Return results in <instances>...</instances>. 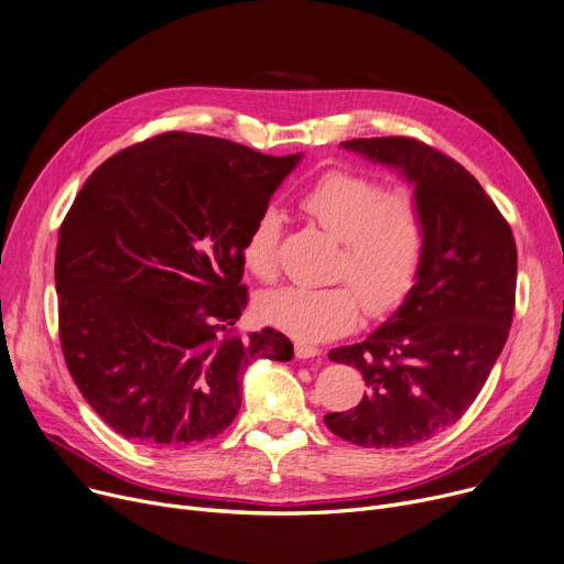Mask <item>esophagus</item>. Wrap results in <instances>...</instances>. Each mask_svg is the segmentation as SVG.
I'll use <instances>...</instances> for the list:
<instances>
[{
  "label": "esophagus",
  "mask_w": 564,
  "mask_h": 564,
  "mask_svg": "<svg viewBox=\"0 0 564 564\" xmlns=\"http://www.w3.org/2000/svg\"><path fill=\"white\" fill-rule=\"evenodd\" d=\"M321 350L316 348V345H310V343H295V357L297 359H314L318 357Z\"/></svg>",
  "instance_id": "esophagus-1"
}]
</instances>
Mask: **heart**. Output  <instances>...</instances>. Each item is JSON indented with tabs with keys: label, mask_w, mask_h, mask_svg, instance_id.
<instances>
[{
	"label": "heart",
	"mask_w": 564,
	"mask_h": 564,
	"mask_svg": "<svg viewBox=\"0 0 564 564\" xmlns=\"http://www.w3.org/2000/svg\"><path fill=\"white\" fill-rule=\"evenodd\" d=\"M314 224L338 239L334 275L350 284L284 286L259 300V314L300 340L350 332L361 314L395 310L411 291L426 243L424 212L411 192H388L370 178L329 171L300 198ZM282 216L267 207L243 241L246 269L264 282L278 273Z\"/></svg>",
	"instance_id": "1"
}]
</instances>
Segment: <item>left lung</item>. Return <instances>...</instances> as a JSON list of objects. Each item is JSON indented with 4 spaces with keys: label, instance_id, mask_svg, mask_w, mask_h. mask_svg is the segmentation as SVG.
<instances>
[{
    "label": "left lung",
    "instance_id": "8db88e82",
    "mask_svg": "<svg viewBox=\"0 0 564 564\" xmlns=\"http://www.w3.org/2000/svg\"><path fill=\"white\" fill-rule=\"evenodd\" d=\"M345 151L395 169L413 187L426 243L417 278L366 340L329 352L355 366L364 400L325 424L361 447H411L456 424L497 364L514 310L510 226L471 173L411 138H370Z\"/></svg>",
    "mask_w": 564,
    "mask_h": 564
}]
</instances>
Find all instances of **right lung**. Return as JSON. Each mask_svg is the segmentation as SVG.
<instances>
[{"mask_svg":"<svg viewBox=\"0 0 564 564\" xmlns=\"http://www.w3.org/2000/svg\"><path fill=\"white\" fill-rule=\"evenodd\" d=\"M300 160L164 133L106 160L74 198L56 248L61 345L85 402L126 441L216 438L243 370L291 361L282 332L230 325L248 302V230Z\"/></svg>","mask_w":564,"mask_h":564,"instance_id":"obj_1","label":"right lung"}]
</instances>
